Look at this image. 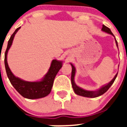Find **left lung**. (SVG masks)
<instances>
[{
	"label": "left lung",
	"mask_w": 127,
	"mask_h": 127,
	"mask_svg": "<svg viewBox=\"0 0 127 127\" xmlns=\"http://www.w3.org/2000/svg\"><path fill=\"white\" fill-rule=\"evenodd\" d=\"M102 31L105 32V33H107L109 34L112 35L113 37H114V35H113V33H112V32L107 27H105V25H103L102 28ZM114 39H115V42L116 44V46L118 48V42L116 41V38L114 37ZM70 65L72 66V74H71V83H72V88L74 90V92L76 94L78 95H80V96H83V97H89V98H95V97H99L100 95H103L104 93H105L109 90V88L111 87L112 85L113 84L114 81H115L116 78V76H117L118 73L116 74L115 76H114V78L112 79L111 81L109 83L106 84V85H104L102 87L99 88V89L95 91H90V90H86L83 89V88H81L79 86H77V85L75 83L74 81V77L75 74H76V68L74 66V65H72V64L70 63Z\"/></svg>",
	"instance_id": "obj_1"
}]
</instances>
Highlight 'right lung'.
Segmentation results:
<instances>
[{"label": "right lung", "instance_id": "add662e5", "mask_svg": "<svg viewBox=\"0 0 127 127\" xmlns=\"http://www.w3.org/2000/svg\"><path fill=\"white\" fill-rule=\"evenodd\" d=\"M20 28L21 27L16 29L14 33L11 36L8 41L6 51L5 52L4 64L7 75L11 85L23 97L29 99L43 98L49 95L51 92L55 77L62 67L63 62L61 60H57L56 59L53 60L48 72L41 80L37 81H27L14 76L9 69L7 58V53L13 44L14 36Z\"/></svg>", "mask_w": 127, "mask_h": 127}]
</instances>
